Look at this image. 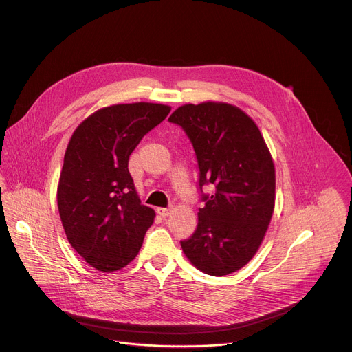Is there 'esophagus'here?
I'll return each mask as SVG.
<instances>
[{"instance_id": "34e87169", "label": "esophagus", "mask_w": 352, "mask_h": 352, "mask_svg": "<svg viewBox=\"0 0 352 352\" xmlns=\"http://www.w3.org/2000/svg\"><path fill=\"white\" fill-rule=\"evenodd\" d=\"M157 213L162 216V217H168L171 214V209L168 208H159L157 209Z\"/></svg>"}]
</instances>
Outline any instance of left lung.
I'll use <instances>...</instances> for the list:
<instances>
[{"label":"left lung","instance_id":"left-lung-1","mask_svg":"<svg viewBox=\"0 0 352 352\" xmlns=\"http://www.w3.org/2000/svg\"><path fill=\"white\" fill-rule=\"evenodd\" d=\"M170 122L189 138L199 167L196 231L181 246L190 263L210 276H227L255 256L270 224L276 173L265 139L242 110L227 103L178 107ZM214 184L213 195L203 193Z\"/></svg>","mask_w":352,"mask_h":352}]
</instances>
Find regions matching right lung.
Instances as JSON below:
<instances>
[{"label": "right lung", "instance_id": "obj_1", "mask_svg": "<svg viewBox=\"0 0 352 352\" xmlns=\"http://www.w3.org/2000/svg\"><path fill=\"white\" fill-rule=\"evenodd\" d=\"M170 111L153 103L104 107L87 117L68 143L58 212L71 246L100 272L132 262L155 221V210L140 205L128 162L142 138Z\"/></svg>", "mask_w": 352, "mask_h": 352}]
</instances>
